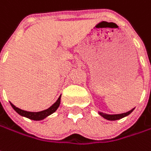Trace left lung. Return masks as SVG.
<instances>
[{"label":"left lung","instance_id":"8db88e82","mask_svg":"<svg viewBox=\"0 0 151 151\" xmlns=\"http://www.w3.org/2000/svg\"><path fill=\"white\" fill-rule=\"evenodd\" d=\"M135 108H133L132 110H130L127 112H124V113H121V114H106V113H103V112H99V114L101 116H103L104 119H107V120H110V121H115V120H118V119H121L124 116H127L128 115H130V113L133 111Z\"/></svg>","mask_w":151,"mask_h":151}]
</instances>
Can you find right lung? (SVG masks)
Returning <instances> with one entry per match:
<instances>
[{"mask_svg": "<svg viewBox=\"0 0 151 151\" xmlns=\"http://www.w3.org/2000/svg\"><path fill=\"white\" fill-rule=\"evenodd\" d=\"M60 99H61V95L59 97V99H57V101L53 104L52 106H50L48 109L44 110V111H38V112L27 111L21 110L20 108L16 107L15 105H14L12 103H10V104H11V106L14 108V110L18 114H20L21 116L27 117V118L32 119V120H35V121H40V120H42V119L47 117L48 116H50L51 114H52L53 112H55V111H57V109L59 108V106H60Z\"/></svg>", "mask_w": 151, "mask_h": 151, "instance_id": "1", "label": "right lung"}]
</instances>
